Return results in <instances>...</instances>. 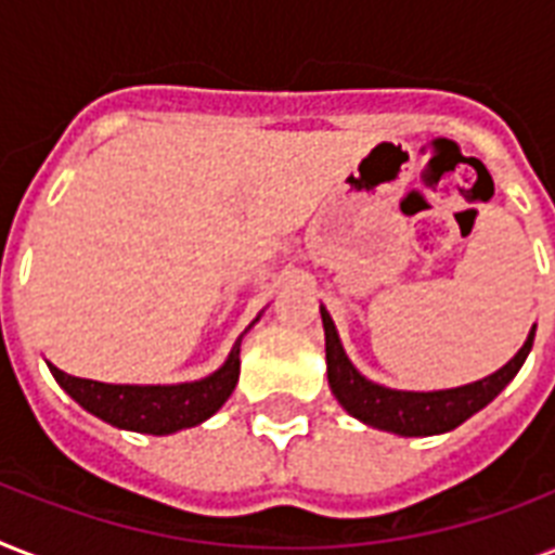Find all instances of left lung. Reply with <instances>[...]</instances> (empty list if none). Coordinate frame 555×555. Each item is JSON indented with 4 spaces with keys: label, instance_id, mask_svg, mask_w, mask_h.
Segmentation results:
<instances>
[{
    "label": "left lung",
    "instance_id": "8db88e82",
    "mask_svg": "<svg viewBox=\"0 0 555 555\" xmlns=\"http://www.w3.org/2000/svg\"><path fill=\"white\" fill-rule=\"evenodd\" d=\"M322 328H325V363H328V386L339 405L351 417L371 426V429L391 431L400 438H429V435H443L469 421L475 412H481L483 405L492 403L495 397L507 388V383L525 365L530 348H533L535 325L527 334L525 346L518 348V354L499 371H492L490 377L475 379L457 388H438V391H405V388L379 386L365 374H360L351 360H348L343 339L337 334V325L320 305Z\"/></svg>",
    "mask_w": 555,
    "mask_h": 555
}]
</instances>
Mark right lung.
<instances>
[{
	"label": "right lung",
	"mask_w": 555,
	"mask_h": 555,
	"mask_svg": "<svg viewBox=\"0 0 555 555\" xmlns=\"http://www.w3.org/2000/svg\"><path fill=\"white\" fill-rule=\"evenodd\" d=\"M261 317V313H259ZM259 317L244 328V334L259 322ZM235 339L230 354L212 374L192 383H172V386H129V383H98V379L72 377L56 365L48 363L54 379L72 400L100 421L112 423L117 429L141 431V435H172V431L198 426L227 403L238 383L242 369V339Z\"/></svg>",
	"instance_id": "add662e5"
}]
</instances>
